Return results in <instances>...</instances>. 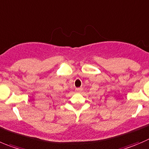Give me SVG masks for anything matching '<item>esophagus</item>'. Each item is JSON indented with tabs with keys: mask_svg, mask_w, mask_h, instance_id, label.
I'll use <instances>...</instances> for the list:
<instances>
[{
	"mask_svg": "<svg viewBox=\"0 0 149 149\" xmlns=\"http://www.w3.org/2000/svg\"><path fill=\"white\" fill-rule=\"evenodd\" d=\"M76 90L77 92H81L82 91V88H76Z\"/></svg>",
	"mask_w": 149,
	"mask_h": 149,
	"instance_id": "obj_1",
	"label": "esophagus"
}]
</instances>
